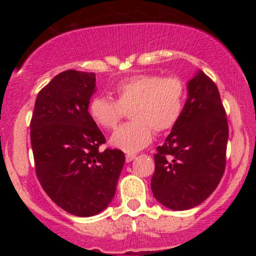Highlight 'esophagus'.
<instances>
[{
	"instance_id": "obj_1",
	"label": "esophagus",
	"mask_w": 256,
	"mask_h": 256,
	"mask_svg": "<svg viewBox=\"0 0 256 256\" xmlns=\"http://www.w3.org/2000/svg\"><path fill=\"white\" fill-rule=\"evenodd\" d=\"M134 158H136V155L134 154H128L126 155V162H131V161H134Z\"/></svg>"
}]
</instances>
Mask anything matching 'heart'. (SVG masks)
Returning a JSON list of instances; mask_svg holds the SVG:
<instances>
[{"mask_svg":"<svg viewBox=\"0 0 256 256\" xmlns=\"http://www.w3.org/2000/svg\"><path fill=\"white\" fill-rule=\"evenodd\" d=\"M116 101L95 96L89 102V114L106 130H113L125 112L132 120L110 137V144L125 152H136L152 140V130L164 132L178 122L184 110L186 88L177 77L134 74L122 78L114 86Z\"/></svg>","mask_w":256,"mask_h":256,"instance_id":"obj_1","label":"heart"}]
</instances>
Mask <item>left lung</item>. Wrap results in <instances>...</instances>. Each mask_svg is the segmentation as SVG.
<instances>
[{"instance_id": "left-lung-1", "label": "left lung", "mask_w": 256, "mask_h": 256, "mask_svg": "<svg viewBox=\"0 0 256 256\" xmlns=\"http://www.w3.org/2000/svg\"><path fill=\"white\" fill-rule=\"evenodd\" d=\"M183 113L154 155L152 192L172 210H192L210 196L225 171L228 126L216 85L202 71L186 83Z\"/></svg>"}]
</instances>
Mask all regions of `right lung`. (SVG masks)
<instances>
[{
  "instance_id": "right-lung-1",
  "label": "right lung",
  "mask_w": 256,
  "mask_h": 256,
  "mask_svg": "<svg viewBox=\"0 0 256 256\" xmlns=\"http://www.w3.org/2000/svg\"><path fill=\"white\" fill-rule=\"evenodd\" d=\"M94 73L61 72L38 92L31 120L36 174L67 213L92 216L108 207L125 162L118 149L100 152L104 136L89 114Z\"/></svg>"
}]
</instances>
